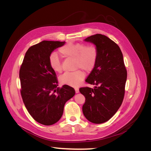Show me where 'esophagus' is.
Wrapping results in <instances>:
<instances>
[{
  "instance_id": "esophagus-1",
  "label": "esophagus",
  "mask_w": 151,
  "mask_h": 151,
  "mask_svg": "<svg viewBox=\"0 0 151 151\" xmlns=\"http://www.w3.org/2000/svg\"><path fill=\"white\" fill-rule=\"evenodd\" d=\"M75 91H76V93H78L79 92V88H75Z\"/></svg>"
}]
</instances>
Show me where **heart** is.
<instances>
[{"instance_id":"heart-1","label":"heart","mask_w":151,"mask_h":151,"mask_svg":"<svg viewBox=\"0 0 151 151\" xmlns=\"http://www.w3.org/2000/svg\"><path fill=\"white\" fill-rule=\"evenodd\" d=\"M59 52L64 57L74 58L75 68H81L86 72L92 70L96 63L98 52L95 46L82 43H67L61 47ZM49 65L57 73L62 71V67L58 55L53 53L49 58ZM84 77V72L78 69L74 72H65L60 77V83L70 86H79Z\"/></svg>"}]
</instances>
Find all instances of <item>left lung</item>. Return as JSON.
Wrapping results in <instances>:
<instances>
[{"mask_svg":"<svg viewBox=\"0 0 151 151\" xmlns=\"http://www.w3.org/2000/svg\"><path fill=\"white\" fill-rule=\"evenodd\" d=\"M85 42L93 43L98 52L95 67L86 82L95 85L94 89H79L86 101L83 112L87 120L93 123L109 120L120 107L125 94L127 72L123 54L118 45L107 36L96 34Z\"/></svg>","mask_w":151,"mask_h":151,"instance_id":"1","label":"left lung"}]
</instances>
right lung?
Instances as JSON below:
<instances>
[{"mask_svg":"<svg viewBox=\"0 0 151 151\" xmlns=\"http://www.w3.org/2000/svg\"><path fill=\"white\" fill-rule=\"evenodd\" d=\"M65 43L43 41L31 47L20 68L24 104L33 119L44 125H52L60 120L65 103L75 95L74 89L68 85L56 88L55 72L49 65L52 52Z\"/></svg>","mask_w":151,"mask_h":151,"instance_id":"obj_1","label":"right lung"}]
</instances>
